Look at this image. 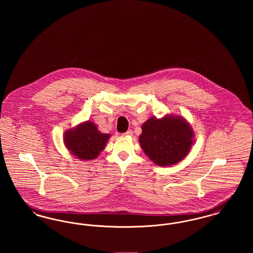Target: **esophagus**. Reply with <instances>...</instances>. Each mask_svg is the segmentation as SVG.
I'll use <instances>...</instances> for the list:
<instances>
[{
	"label": "esophagus",
	"mask_w": 253,
	"mask_h": 253,
	"mask_svg": "<svg viewBox=\"0 0 253 253\" xmlns=\"http://www.w3.org/2000/svg\"><path fill=\"white\" fill-rule=\"evenodd\" d=\"M132 132L131 131V130H128L127 132H124V133H123V135H132Z\"/></svg>",
	"instance_id": "obj_1"
}]
</instances>
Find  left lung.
I'll list each match as a JSON object with an SVG mask.
<instances>
[{"label":"left lung","instance_id":"8db88e82","mask_svg":"<svg viewBox=\"0 0 253 253\" xmlns=\"http://www.w3.org/2000/svg\"><path fill=\"white\" fill-rule=\"evenodd\" d=\"M193 137V131L184 119L153 118L142 125L139 142L145 154L157 165L170 166L187 156Z\"/></svg>","mask_w":253,"mask_h":253}]
</instances>
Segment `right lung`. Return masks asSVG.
<instances>
[{"mask_svg": "<svg viewBox=\"0 0 253 253\" xmlns=\"http://www.w3.org/2000/svg\"><path fill=\"white\" fill-rule=\"evenodd\" d=\"M109 136V134L98 132L93 122L87 121L75 130L65 132L64 143L73 156L83 160H90L95 159L104 149Z\"/></svg>", "mask_w": 253, "mask_h": 253, "instance_id": "add662e5", "label": "right lung"}]
</instances>
